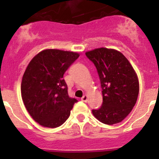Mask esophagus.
Masks as SVG:
<instances>
[{
  "mask_svg": "<svg viewBox=\"0 0 159 159\" xmlns=\"http://www.w3.org/2000/svg\"><path fill=\"white\" fill-rule=\"evenodd\" d=\"M81 100H82L83 102H87V101H88V95H84V96L81 98Z\"/></svg>",
  "mask_w": 159,
  "mask_h": 159,
  "instance_id": "1",
  "label": "esophagus"
}]
</instances>
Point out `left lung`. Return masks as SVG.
<instances>
[{"instance_id": "8db88e82", "label": "left lung", "mask_w": 159, "mask_h": 159, "mask_svg": "<svg viewBox=\"0 0 159 159\" xmlns=\"http://www.w3.org/2000/svg\"><path fill=\"white\" fill-rule=\"evenodd\" d=\"M97 69L102 88V106L93 116L107 125L120 123L136 103L139 84L134 68L121 52L106 48L87 52Z\"/></svg>"}]
</instances>
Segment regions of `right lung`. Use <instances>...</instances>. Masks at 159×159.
<instances>
[{"label": "right lung", "instance_id": "add662e5", "mask_svg": "<svg viewBox=\"0 0 159 159\" xmlns=\"http://www.w3.org/2000/svg\"><path fill=\"white\" fill-rule=\"evenodd\" d=\"M80 55L46 49L33 57L24 73L21 97L29 115L43 127L55 128L68 119L77 102L67 93L64 75Z\"/></svg>", "mask_w": 159, "mask_h": 159}]
</instances>
